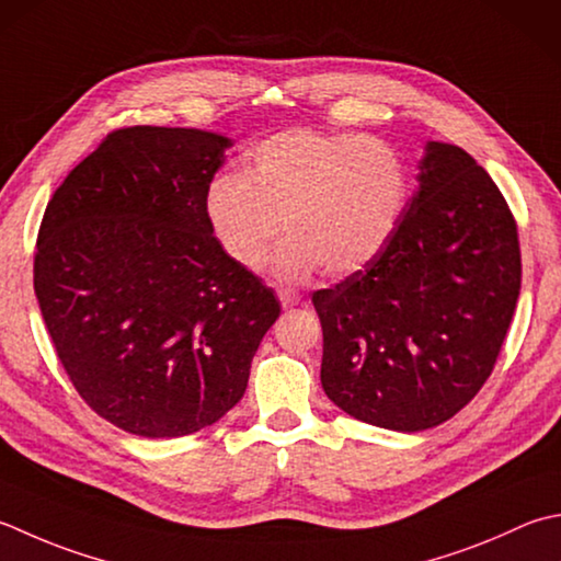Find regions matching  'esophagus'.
Segmentation results:
<instances>
[{"mask_svg": "<svg viewBox=\"0 0 561 561\" xmlns=\"http://www.w3.org/2000/svg\"><path fill=\"white\" fill-rule=\"evenodd\" d=\"M277 296H279V301H282L284 309H294V306L301 304V296L296 294V291H291V289L279 287V289H277Z\"/></svg>", "mask_w": 561, "mask_h": 561, "instance_id": "esophagus-1", "label": "esophagus"}]
</instances>
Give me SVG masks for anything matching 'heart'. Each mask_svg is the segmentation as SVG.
<instances>
[{
  "instance_id": "1",
  "label": "heart",
  "mask_w": 561,
  "mask_h": 561,
  "mask_svg": "<svg viewBox=\"0 0 561 561\" xmlns=\"http://www.w3.org/2000/svg\"><path fill=\"white\" fill-rule=\"evenodd\" d=\"M409 168L397 148L369 136L279 130L252 148L243 170L208 182L206 221L226 255L260 270L284 240L274 274L304 279L316 267L350 277L379 257L409 204Z\"/></svg>"
}]
</instances>
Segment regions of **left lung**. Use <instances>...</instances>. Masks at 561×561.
I'll return each mask as SVG.
<instances>
[{
	"label": "left lung",
	"instance_id": "obj_1",
	"mask_svg": "<svg viewBox=\"0 0 561 561\" xmlns=\"http://www.w3.org/2000/svg\"><path fill=\"white\" fill-rule=\"evenodd\" d=\"M419 170L379 257L313 294L328 399L399 433L440 425L477 397L520 294L518 228L489 172L437 140Z\"/></svg>",
	"mask_w": 561,
	"mask_h": 561
}]
</instances>
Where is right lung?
<instances>
[{
    "mask_svg": "<svg viewBox=\"0 0 561 561\" xmlns=\"http://www.w3.org/2000/svg\"><path fill=\"white\" fill-rule=\"evenodd\" d=\"M230 146L199 128H118L43 214L33 289L55 353L92 411L126 433L182 437L224 419L279 316L206 221Z\"/></svg>",
    "mask_w": 561,
    "mask_h": 561,
    "instance_id": "right-lung-1",
    "label": "right lung"
}]
</instances>
